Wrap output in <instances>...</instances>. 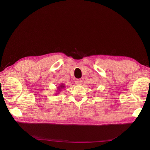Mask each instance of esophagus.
I'll return each instance as SVG.
<instances>
[{"label":"esophagus","instance_id":"1","mask_svg":"<svg viewBox=\"0 0 150 150\" xmlns=\"http://www.w3.org/2000/svg\"><path fill=\"white\" fill-rule=\"evenodd\" d=\"M82 83H83V81H82V80H81V79H77L76 81V85H81L82 84Z\"/></svg>","mask_w":150,"mask_h":150}]
</instances>
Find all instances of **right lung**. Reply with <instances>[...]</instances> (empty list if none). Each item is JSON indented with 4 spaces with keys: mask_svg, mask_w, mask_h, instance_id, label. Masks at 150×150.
<instances>
[{
    "mask_svg": "<svg viewBox=\"0 0 150 150\" xmlns=\"http://www.w3.org/2000/svg\"><path fill=\"white\" fill-rule=\"evenodd\" d=\"M57 91H58L57 93H59L60 91H61V90L62 89H63L64 88H65V85L64 84H59V86H58V88H57ZM58 94V93H57Z\"/></svg>",
    "mask_w": 150,
    "mask_h": 150,
    "instance_id": "add662e5",
    "label": "right lung"
}]
</instances>
